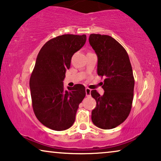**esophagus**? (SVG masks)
Wrapping results in <instances>:
<instances>
[{
	"label": "esophagus",
	"instance_id": "34e87169",
	"mask_svg": "<svg viewBox=\"0 0 161 161\" xmlns=\"http://www.w3.org/2000/svg\"><path fill=\"white\" fill-rule=\"evenodd\" d=\"M91 91L92 90L89 88H86V97H89L91 95Z\"/></svg>",
	"mask_w": 161,
	"mask_h": 161
}]
</instances>
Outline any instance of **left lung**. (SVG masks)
<instances>
[{
    "instance_id": "1",
    "label": "left lung",
    "mask_w": 161,
    "mask_h": 161,
    "mask_svg": "<svg viewBox=\"0 0 161 161\" xmlns=\"http://www.w3.org/2000/svg\"><path fill=\"white\" fill-rule=\"evenodd\" d=\"M89 41L97 56V74L105 77L103 95L92 90L96 100L92 120L101 129H113L129 116L133 100L135 80L128 54L113 37L92 34Z\"/></svg>"
}]
</instances>
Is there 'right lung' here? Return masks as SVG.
Returning <instances> with one entry per match:
<instances>
[{"label":"right lung","mask_w":161,"mask_h":161,"mask_svg":"<svg viewBox=\"0 0 161 161\" xmlns=\"http://www.w3.org/2000/svg\"><path fill=\"white\" fill-rule=\"evenodd\" d=\"M86 36L64 34L47 41L41 48L30 78L33 110L42 124L57 131L73 125L85 86L64 89L63 80L75 53L85 45Z\"/></svg>","instance_id":"right-lung-1"}]
</instances>
